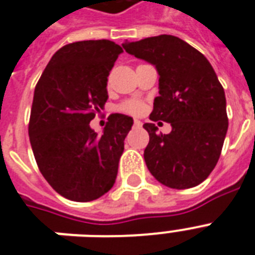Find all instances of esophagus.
I'll return each mask as SVG.
<instances>
[{
  "instance_id": "esophagus-1",
  "label": "esophagus",
  "mask_w": 255,
  "mask_h": 255,
  "mask_svg": "<svg viewBox=\"0 0 255 255\" xmlns=\"http://www.w3.org/2000/svg\"><path fill=\"white\" fill-rule=\"evenodd\" d=\"M133 126L134 128H142V122L139 121V120H135V121H134V124H133Z\"/></svg>"
}]
</instances>
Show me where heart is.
<instances>
[{
    "instance_id": "obj_1",
    "label": "heart",
    "mask_w": 255,
    "mask_h": 255,
    "mask_svg": "<svg viewBox=\"0 0 255 255\" xmlns=\"http://www.w3.org/2000/svg\"><path fill=\"white\" fill-rule=\"evenodd\" d=\"M146 109V105H144L143 101L140 100H126L120 105V111L122 113L129 116H140Z\"/></svg>"
}]
</instances>
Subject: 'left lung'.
<instances>
[{"mask_svg": "<svg viewBox=\"0 0 255 255\" xmlns=\"http://www.w3.org/2000/svg\"><path fill=\"white\" fill-rule=\"evenodd\" d=\"M122 46L155 66L159 96L150 120L173 126L170 134H158L153 122L143 125L150 135L143 154L148 171L170 188L200 184L219 162L228 130L225 92L215 70L200 51L178 36H151Z\"/></svg>", "mask_w": 255, "mask_h": 255, "instance_id": "obj_1", "label": "left lung"}]
</instances>
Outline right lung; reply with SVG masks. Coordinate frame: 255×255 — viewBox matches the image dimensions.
Masks as SVG:
<instances>
[{
    "label": "right lung",
    "mask_w": 255,
    "mask_h": 255,
    "mask_svg": "<svg viewBox=\"0 0 255 255\" xmlns=\"http://www.w3.org/2000/svg\"><path fill=\"white\" fill-rule=\"evenodd\" d=\"M121 46L81 40L59 48L36 83L28 137L36 164L52 188L92 201L113 187L133 118L113 113L99 135L89 122L108 100V76Z\"/></svg>",
    "instance_id": "1"
}]
</instances>
